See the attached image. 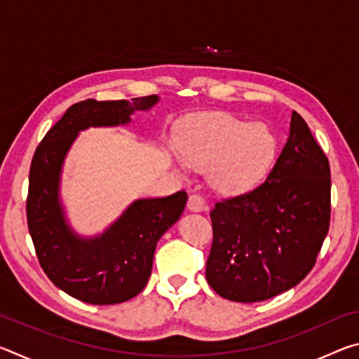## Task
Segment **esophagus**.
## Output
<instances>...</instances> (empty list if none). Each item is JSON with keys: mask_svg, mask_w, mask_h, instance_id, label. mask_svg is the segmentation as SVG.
<instances>
[{"mask_svg": "<svg viewBox=\"0 0 359 359\" xmlns=\"http://www.w3.org/2000/svg\"><path fill=\"white\" fill-rule=\"evenodd\" d=\"M188 209L191 212H201L208 209V205H205V201L201 194H191V196L188 198Z\"/></svg>", "mask_w": 359, "mask_h": 359, "instance_id": "34e87169", "label": "esophagus"}]
</instances>
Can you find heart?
Segmentation results:
<instances>
[{"label":"heart","instance_id":"b5f03b06","mask_svg":"<svg viewBox=\"0 0 359 359\" xmlns=\"http://www.w3.org/2000/svg\"><path fill=\"white\" fill-rule=\"evenodd\" d=\"M182 163L208 171L218 191L238 194L257 187L276 158L274 133L261 121L236 118L224 112L196 114L184 120L177 135Z\"/></svg>","mask_w":359,"mask_h":359}]
</instances>
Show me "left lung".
<instances>
[{
	"label": "left lung",
	"instance_id": "8db88e82",
	"mask_svg": "<svg viewBox=\"0 0 359 359\" xmlns=\"http://www.w3.org/2000/svg\"><path fill=\"white\" fill-rule=\"evenodd\" d=\"M330 218V161L293 112L287 144L267 179L210 210L208 283L236 302L266 301L296 287L315 266Z\"/></svg>",
	"mask_w": 359,
	"mask_h": 359
}]
</instances>
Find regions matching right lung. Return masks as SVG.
Instances as JSON below:
<instances>
[{"label":"right lung","instance_id":"obj_1","mask_svg":"<svg viewBox=\"0 0 359 359\" xmlns=\"http://www.w3.org/2000/svg\"><path fill=\"white\" fill-rule=\"evenodd\" d=\"M156 95L118 101L85 100L72 104L36 149L29 168L27 220L36 255L55 287L79 301L107 306L141 293L149 282L156 242L179 220L187 204L182 190L166 198L137 199L101 236L81 238L60 203L63 161L79 131L130 123Z\"/></svg>","mask_w":359,"mask_h":359}]
</instances>
